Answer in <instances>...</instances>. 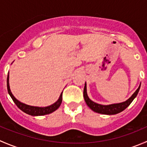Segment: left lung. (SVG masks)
I'll return each instance as SVG.
<instances>
[{"mask_svg":"<svg viewBox=\"0 0 147 147\" xmlns=\"http://www.w3.org/2000/svg\"><path fill=\"white\" fill-rule=\"evenodd\" d=\"M141 87V83L139 84V87L137 90L134 92V94L129 97L127 100L120 102V103L117 104H111V105H100V104L96 103V102H93L92 100H90L89 98L88 95L87 93V84H84V92H83V95H84V101H85L86 104L87 106L90 108L92 111L97 112V113L102 114V115H116V114L119 113V112L124 111L129 105L132 102L133 100H134L136 97H137L138 92L139 91V89Z\"/></svg>","mask_w":147,"mask_h":147,"instance_id":"left-lung-1","label":"left lung"}]
</instances>
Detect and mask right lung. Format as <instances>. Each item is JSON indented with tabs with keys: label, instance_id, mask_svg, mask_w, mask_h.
<instances>
[{
	"label": "right lung",
	"instance_id": "obj_1",
	"mask_svg": "<svg viewBox=\"0 0 147 147\" xmlns=\"http://www.w3.org/2000/svg\"><path fill=\"white\" fill-rule=\"evenodd\" d=\"M7 88H8V94H10V97L13 100V102H15V104L17 105L18 107L20 110L23 111V112L29 115H31V116H42V115H49V114L55 112L56 109H58L59 107L61 105L62 100H63V92H62L58 100L55 102L54 104L47 107H42L30 106V105H28L26 104L20 102L14 97V95L12 94L11 91H10L9 84V73H8V78H7Z\"/></svg>",
	"mask_w": 147,
	"mask_h": 147
}]
</instances>
